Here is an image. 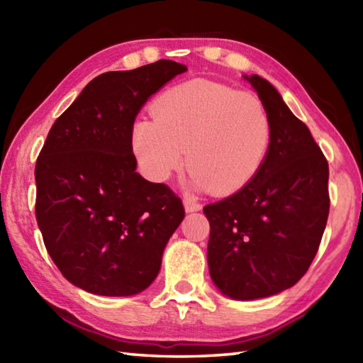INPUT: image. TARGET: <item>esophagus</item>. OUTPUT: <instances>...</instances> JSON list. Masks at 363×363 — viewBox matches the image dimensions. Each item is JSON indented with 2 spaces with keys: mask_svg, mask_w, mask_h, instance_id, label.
<instances>
[{
  "mask_svg": "<svg viewBox=\"0 0 363 363\" xmlns=\"http://www.w3.org/2000/svg\"><path fill=\"white\" fill-rule=\"evenodd\" d=\"M184 207H186L187 212H196V211L201 209V204L196 203L194 198L186 196V198H184Z\"/></svg>",
  "mask_w": 363,
  "mask_h": 363,
  "instance_id": "1",
  "label": "esophagus"
}]
</instances>
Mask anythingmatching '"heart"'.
<instances>
[{
    "mask_svg": "<svg viewBox=\"0 0 363 363\" xmlns=\"http://www.w3.org/2000/svg\"><path fill=\"white\" fill-rule=\"evenodd\" d=\"M138 118L130 145L142 173L165 182L187 165L196 189L230 195L254 179L273 142V121L252 91L211 81H189L164 91Z\"/></svg>",
    "mask_w": 363,
    "mask_h": 363,
    "instance_id": "obj_1",
    "label": "heart"
}]
</instances>
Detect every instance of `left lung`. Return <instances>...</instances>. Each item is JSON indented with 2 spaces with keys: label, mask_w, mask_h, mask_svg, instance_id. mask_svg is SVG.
Instances as JSON below:
<instances>
[{
  "label": "left lung",
  "mask_w": 363,
  "mask_h": 363,
  "mask_svg": "<svg viewBox=\"0 0 363 363\" xmlns=\"http://www.w3.org/2000/svg\"><path fill=\"white\" fill-rule=\"evenodd\" d=\"M245 78L272 115V148L248 186L203 212L212 281L230 298L257 299L295 285L317 256L330 204L329 165L272 84Z\"/></svg>",
  "instance_id": "1"
}]
</instances>
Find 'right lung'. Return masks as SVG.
Here are the masks:
<instances>
[{
	"instance_id": "add662e5",
	"label": "right lung",
	"mask_w": 363,
	"mask_h": 363,
	"mask_svg": "<svg viewBox=\"0 0 363 363\" xmlns=\"http://www.w3.org/2000/svg\"><path fill=\"white\" fill-rule=\"evenodd\" d=\"M186 70L162 59L99 74L51 126L35 162V218L76 287L130 296L156 279L186 211L165 184L135 173L130 130L146 99Z\"/></svg>"
}]
</instances>
